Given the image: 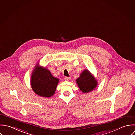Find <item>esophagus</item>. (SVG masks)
<instances>
[{
  "instance_id": "34e87169",
  "label": "esophagus",
  "mask_w": 135,
  "mask_h": 135,
  "mask_svg": "<svg viewBox=\"0 0 135 135\" xmlns=\"http://www.w3.org/2000/svg\"><path fill=\"white\" fill-rule=\"evenodd\" d=\"M64 79H65V80H66V81H69L70 80V77H65V78H64Z\"/></svg>"
}]
</instances>
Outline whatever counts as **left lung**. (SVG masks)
Here are the masks:
<instances>
[{"label": "left lung", "instance_id": "left-lung-1", "mask_svg": "<svg viewBox=\"0 0 135 135\" xmlns=\"http://www.w3.org/2000/svg\"><path fill=\"white\" fill-rule=\"evenodd\" d=\"M77 85L83 93L91 92L97 86L98 82L89 70L85 69L76 79Z\"/></svg>", "mask_w": 135, "mask_h": 135}]
</instances>
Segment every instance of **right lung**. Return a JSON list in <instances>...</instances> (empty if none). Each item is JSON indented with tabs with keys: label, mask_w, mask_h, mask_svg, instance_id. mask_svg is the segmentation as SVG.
<instances>
[{
	"label": "right lung",
	"mask_w": 135,
	"mask_h": 135,
	"mask_svg": "<svg viewBox=\"0 0 135 135\" xmlns=\"http://www.w3.org/2000/svg\"><path fill=\"white\" fill-rule=\"evenodd\" d=\"M59 79L54 77L50 70L37 64L32 71L31 84L37 95L50 98L54 95Z\"/></svg>",
	"instance_id": "add662e5"
}]
</instances>
